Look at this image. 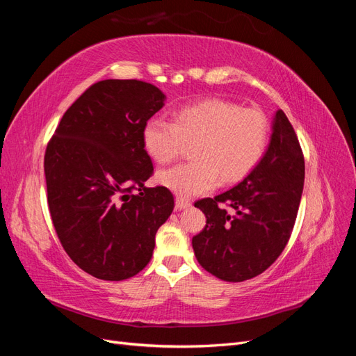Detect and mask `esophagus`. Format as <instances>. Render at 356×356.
<instances>
[{
  "instance_id": "1",
  "label": "esophagus",
  "mask_w": 356,
  "mask_h": 356,
  "mask_svg": "<svg viewBox=\"0 0 356 356\" xmlns=\"http://www.w3.org/2000/svg\"><path fill=\"white\" fill-rule=\"evenodd\" d=\"M190 207H191V203H190L187 199H182V197H177V199H175V208H177L178 211L187 209V208H190Z\"/></svg>"
}]
</instances>
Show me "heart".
<instances>
[{"label":"heart","mask_w":356,"mask_h":356,"mask_svg":"<svg viewBox=\"0 0 356 356\" xmlns=\"http://www.w3.org/2000/svg\"><path fill=\"white\" fill-rule=\"evenodd\" d=\"M268 122L263 111L242 108L232 101L211 98L181 106L172 122L148 118L143 145L159 163L179 156L184 143H193L195 159L160 170L157 181L178 197L204 195L222 182H234L258 165L268 143Z\"/></svg>","instance_id":"obj_1"}]
</instances>
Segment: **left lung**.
Wrapping results in <instances>:
<instances>
[{"instance_id": "obj_1", "label": "left lung", "mask_w": 356, "mask_h": 356, "mask_svg": "<svg viewBox=\"0 0 356 356\" xmlns=\"http://www.w3.org/2000/svg\"><path fill=\"white\" fill-rule=\"evenodd\" d=\"M303 184V152L293 124L279 110L270 144L251 174L229 191L195 203L207 217L204 229L191 241L199 264L227 282L263 273L289 241Z\"/></svg>"}]
</instances>
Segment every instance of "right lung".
Segmentation results:
<instances>
[{
  "label": "right lung",
  "instance_id": "right-lung-1",
  "mask_svg": "<svg viewBox=\"0 0 356 356\" xmlns=\"http://www.w3.org/2000/svg\"><path fill=\"white\" fill-rule=\"evenodd\" d=\"M165 102L141 80L92 84L47 144V203L63 250L81 270L123 281L149 263L159 227L174 211L166 187L148 188L143 129Z\"/></svg>",
  "mask_w": 356,
  "mask_h": 356
}]
</instances>
